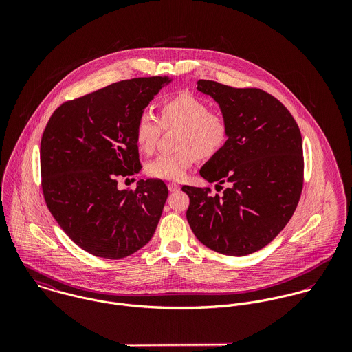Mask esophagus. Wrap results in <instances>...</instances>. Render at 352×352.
<instances>
[{
    "label": "esophagus",
    "mask_w": 352,
    "mask_h": 352,
    "mask_svg": "<svg viewBox=\"0 0 352 352\" xmlns=\"http://www.w3.org/2000/svg\"><path fill=\"white\" fill-rule=\"evenodd\" d=\"M168 188H169V191H170V192H175V191L180 190V186H179V184H176V183H168Z\"/></svg>",
    "instance_id": "34e87169"
}]
</instances>
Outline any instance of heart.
Segmentation results:
<instances>
[{
  "label": "heart",
  "mask_w": 352,
  "mask_h": 352,
  "mask_svg": "<svg viewBox=\"0 0 352 352\" xmlns=\"http://www.w3.org/2000/svg\"><path fill=\"white\" fill-rule=\"evenodd\" d=\"M162 129H179L176 153L162 154L146 165L151 177L182 180L197 157L210 158L221 151L228 140L223 116L210 112L208 105L191 94H179L160 107V122L151 112H142L135 124V142L140 151L151 154Z\"/></svg>",
  "instance_id": "1"
}]
</instances>
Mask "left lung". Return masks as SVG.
I'll use <instances>...</instances> for the list:
<instances>
[{"label":"left lung","mask_w":352,"mask_h":352,"mask_svg":"<svg viewBox=\"0 0 352 352\" xmlns=\"http://www.w3.org/2000/svg\"><path fill=\"white\" fill-rule=\"evenodd\" d=\"M199 92L218 102L228 123L225 146L201 169L210 188L183 186L187 221L203 245L247 256L270 244L293 217L303 186L301 131L289 109L257 88L199 80Z\"/></svg>","instance_id":"8db88e82"}]
</instances>
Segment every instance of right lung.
Returning a JSON list of instances; mask_svg holds the SVG:
<instances>
[{
  "label": "right lung",
  "mask_w": 352,
  "mask_h": 352,
  "mask_svg": "<svg viewBox=\"0 0 352 352\" xmlns=\"http://www.w3.org/2000/svg\"><path fill=\"white\" fill-rule=\"evenodd\" d=\"M172 78L124 80L66 101L51 115L41 142L45 201L62 230L84 251L122 258L151 241L168 187L140 180L119 190L116 176L141 170L135 124Z\"/></svg>",
  "instance_id": "obj_1"
}]
</instances>
